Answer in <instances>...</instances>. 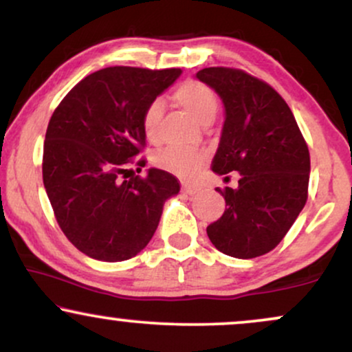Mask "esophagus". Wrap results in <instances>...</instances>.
<instances>
[{"label":"esophagus","mask_w":352,"mask_h":352,"mask_svg":"<svg viewBox=\"0 0 352 352\" xmlns=\"http://www.w3.org/2000/svg\"><path fill=\"white\" fill-rule=\"evenodd\" d=\"M200 190V187H197V186H194V184H182V192H184V194H189V195H194V194H197V192Z\"/></svg>","instance_id":"obj_1"}]
</instances>
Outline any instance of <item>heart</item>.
<instances>
[{
	"instance_id": "obj_1",
	"label": "heart",
	"mask_w": 352,
	"mask_h": 352,
	"mask_svg": "<svg viewBox=\"0 0 352 352\" xmlns=\"http://www.w3.org/2000/svg\"><path fill=\"white\" fill-rule=\"evenodd\" d=\"M173 98L192 115L197 122L201 124H208L213 122V118L218 113V98L214 91L208 85L201 83L197 80H186L175 89ZM163 115L162 100H152L151 104L144 109L141 124L142 133L148 142H158L160 139V120ZM206 160L205 152L200 151H186V148L166 147L158 151L153 155V163L162 170L171 171L177 176L192 177L199 171V168Z\"/></svg>"
}]
</instances>
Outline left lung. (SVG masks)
I'll use <instances>...</instances> for the list:
<instances>
[{"instance_id": "left-lung-1", "label": "left lung", "mask_w": 352, "mask_h": 352, "mask_svg": "<svg viewBox=\"0 0 352 352\" xmlns=\"http://www.w3.org/2000/svg\"><path fill=\"white\" fill-rule=\"evenodd\" d=\"M197 78L211 86L226 107L211 170L240 173L237 189H216L226 210L206 234L229 256H261L282 242L305 208L309 148L288 104L266 81L232 67L201 69Z\"/></svg>"}]
</instances>
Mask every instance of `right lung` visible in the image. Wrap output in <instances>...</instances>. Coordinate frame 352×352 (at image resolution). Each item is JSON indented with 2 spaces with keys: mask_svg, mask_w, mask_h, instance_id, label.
<instances>
[{
  "mask_svg": "<svg viewBox=\"0 0 352 352\" xmlns=\"http://www.w3.org/2000/svg\"><path fill=\"white\" fill-rule=\"evenodd\" d=\"M181 69L107 67L76 83L57 105L43 147V182L65 237L99 261L129 259L151 242L163 204L181 189L146 158L142 112Z\"/></svg>",
  "mask_w": 352,
  "mask_h": 352,
  "instance_id": "right-lung-1",
  "label": "right lung"
}]
</instances>
